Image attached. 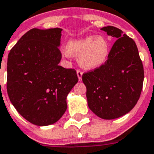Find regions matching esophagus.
Returning a JSON list of instances; mask_svg holds the SVG:
<instances>
[{"label":"esophagus","mask_w":154,"mask_h":154,"mask_svg":"<svg viewBox=\"0 0 154 154\" xmlns=\"http://www.w3.org/2000/svg\"><path fill=\"white\" fill-rule=\"evenodd\" d=\"M82 72L81 71L80 69H77V77H78V80L79 81H82Z\"/></svg>","instance_id":"esophagus-1"}]
</instances>
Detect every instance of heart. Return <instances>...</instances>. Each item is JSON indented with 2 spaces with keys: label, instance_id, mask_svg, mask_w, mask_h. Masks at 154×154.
<instances>
[{
  "label": "heart",
  "instance_id": "obj_1",
  "mask_svg": "<svg viewBox=\"0 0 154 154\" xmlns=\"http://www.w3.org/2000/svg\"><path fill=\"white\" fill-rule=\"evenodd\" d=\"M63 52L67 57L78 55V64L84 69L91 70L103 65L108 60L110 44L103 36H87L69 41Z\"/></svg>",
  "mask_w": 154,
  "mask_h": 154
}]
</instances>
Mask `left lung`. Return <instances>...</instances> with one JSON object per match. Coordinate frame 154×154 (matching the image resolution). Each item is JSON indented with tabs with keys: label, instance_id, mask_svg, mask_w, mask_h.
I'll return each instance as SVG.
<instances>
[{
	"label": "left lung",
	"instance_id": "1",
	"mask_svg": "<svg viewBox=\"0 0 154 154\" xmlns=\"http://www.w3.org/2000/svg\"><path fill=\"white\" fill-rule=\"evenodd\" d=\"M116 38L108 60L99 68L83 73L90 109L106 120L128 113L140 96L144 67L134 40L118 28H101Z\"/></svg>",
	"mask_w": 154,
	"mask_h": 154
}]
</instances>
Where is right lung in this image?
Listing matches in <instances>:
<instances>
[{
    "label": "right lung",
    "mask_w": 154,
    "mask_h": 154,
    "mask_svg": "<svg viewBox=\"0 0 154 154\" xmlns=\"http://www.w3.org/2000/svg\"><path fill=\"white\" fill-rule=\"evenodd\" d=\"M61 28H32L11 49L7 93L19 113L36 126L56 122L67 109V95L78 82L73 68L59 65Z\"/></svg>",
    "instance_id": "right-lung-1"
}]
</instances>
